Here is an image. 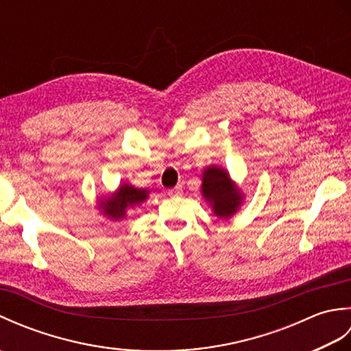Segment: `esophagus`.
<instances>
[{"instance_id":"obj_1","label":"esophagus","mask_w":351,"mask_h":351,"mask_svg":"<svg viewBox=\"0 0 351 351\" xmlns=\"http://www.w3.org/2000/svg\"><path fill=\"white\" fill-rule=\"evenodd\" d=\"M169 196L170 197H180L182 196V185H176V187L169 190Z\"/></svg>"}]
</instances>
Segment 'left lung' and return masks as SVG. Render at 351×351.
Wrapping results in <instances>:
<instances>
[{"mask_svg": "<svg viewBox=\"0 0 351 351\" xmlns=\"http://www.w3.org/2000/svg\"><path fill=\"white\" fill-rule=\"evenodd\" d=\"M202 196L219 219H230L243 204V193L221 167L210 166L202 173Z\"/></svg>", "mask_w": 351, "mask_h": 351, "instance_id": "obj_1", "label": "left lung"}]
</instances>
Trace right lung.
Returning <instances> with one entry per match:
<instances>
[{
  "label": "right lung",
  "mask_w": 351,
  "mask_h": 351,
  "mask_svg": "<svg viewBox=\"0 0 351 351\" xmlns=\"http://www.w3.org/2000/svg\"><path fill=\"white\" fill-rule=\"evenodd\" d=\"M149 196V191L143 189H136L131 184H122L116 193L106 199L99 200V210L104 215L113 220H122L126 215L128 208L143 204Z\"/></svg>",
  "instance_id": "1"
}]
</instances>
